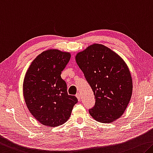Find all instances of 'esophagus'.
I'll return each instance as SVG.
<instances>
[{
  "label": "esophagus",
  "mask_w": 153,
  "mask_h": 153,
  "mask_svg": "<svg viewBox=\"0 0 153 153\" xmlns=\"http://www.w3.org/2000/svg\"><path fill=\"white\" fill-rule=\"evenodd\" d=\"M76 97L77 98V99H78V101H80V99H81L80 93H77L76 94Z\"/></svg>",
  "instance_id": "1"
}]
</instances>
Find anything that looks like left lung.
<instances>
[{
	"instance_id": "obj_1",
	"label": "left lung",
	"mask_w": 153,
	"mask_h": 153,
	"mask_svg": "<svg viewBox=\"0 0 153 153\" xmlns=\"http://www.w3.org/2000/svg\"><path fill=\"white\" fill-rule=\"evenodd\" d=\"M77 65L93 90L94 120L110 123L123 114L131 97L133 82L127 65L106 46L94 43L76 55Z\"/></svg>"
}]
</instances>
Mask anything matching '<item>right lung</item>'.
<instances>
[{"mask_svg": "<svg viewBox=\"0 0 153 153\" xmlns=\"http://www.w3.org/2000/svg\"><path fill=\"white\" fill-rule=\"evenodd\" d=\"M71 54L58 50L42 52L26 73L23 94L27 108L42 125L58 127L66 123L77 99L67 93L61 72Z\"/></svg>", "mask_w": 153, "mask_h": 153, "instance_id": "add662e5", "label": "right lung"}]
</instances>
